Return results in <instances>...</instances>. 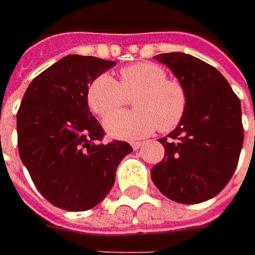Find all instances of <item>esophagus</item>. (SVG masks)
Wrapping results in <instances>:
<instances>
[{
	"label": "esophagus",
	"mask_w": 255,
	"mask_h": 255,
	"mask_svg": "<svg viewBox=\"0 0 255 255\" xmlns=\"http://www.w3.org/2000/svg\"><path fill=\"white\" fill-rule=\"evenodd\" d=\"M142 146H143L142 142H132V147L134 149V150H139Z\"/></svg>",
	"instance_id": "1"
}]
</instances>
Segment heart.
I'll use <instances>...</instances> for the list:
<instances>
[{"label": "heart", "mask_w": 255, "mask_h": 255, "mask_svg": "<svg viewBox=\"0 0 255 255\" xmlns=\"http://www.w3.org/2000/svg\"><path fill=\"white\" fill-rule=\"evenodd\" d=\"M134 96L133 113L114 115L124 106L126 96ZM86 101L95 115L108 118L105 129L116 139H139L159 128L163 132L174 129L187 108L183 85L169 79L166 69L153 62H139L122 69L118 82L109 74L96 76L88 86Z\"/></svg>", "instance_id": "heart-1"}]
</instances>
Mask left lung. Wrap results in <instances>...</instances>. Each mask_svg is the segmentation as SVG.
Returning a JSON list of instances; mask_svg holds the SVG:
<instances>
[{"label":"left lung","instance_id":"left-lung-1","mask_svg":"<svg viewBox=\"0 0 255 255\" xmlns=\"http://www.w3.org/2000/svg\"><path fill=\"white\" fill-rule=\"evenodd\" d=\"M183 85L187 108L180 123L159 139L164 157L152 180L167 199L196 204L217 196L230 181L243 147L240 99L211 65L183 52L154 56Z\"/></svg>","mask_w":255,"mask_h":255}]
</instances>
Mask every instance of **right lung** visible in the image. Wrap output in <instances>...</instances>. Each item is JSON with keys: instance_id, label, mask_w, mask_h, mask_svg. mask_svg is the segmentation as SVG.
I'll return each mask as SVG.
<instances>
[{"instance_id": "1", "label": "right lung", "mask_w": 255, "mask_h": 255, "mask_svg": "<svg viewBox=\"0 0 255 255\" xmlns=\"http://www.w3.org/2000/svg\"><path fill=\"white\" fill-rule=\"evenodd\" d=\"M115 65L68 55L25 91L16 113L19 157L39 193L59 209L85 211L99 204L133 150L119 140L103 144L102 126L86 101L91 82Z\"/></svg>"}]
</instances>
